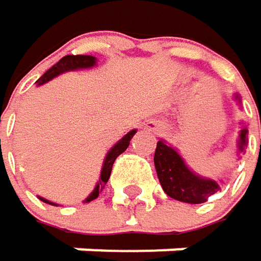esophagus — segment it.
Masks as SVG:
<instances>
[{"label":"esophagus","mask_w":261,"mask_h":261,"mask_svg":"<svg viewBox=\"0 0 261 261\" xmlns=\"http://www.w3.org/2000/svg\"><path fill=\"white\" fill-rule=\"evenodd\" d=\"M146 129H149V130H156L158 129V126H156V123L155 121H149V123H146V126H144Z\"/></svg>","instance_id":"1"}]
</instances>
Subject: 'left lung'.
<instances>
[{"mask_svg":"<svg viewBox=\"0 0 261 261\" xmlns=\"http://www.w3.org/2000/svg\"><path fill=\"white\" fill-rule=\"evenodd\" d=\"M236 98H239V95H236ZM246 144L248 129L243 127L239 135V152H243ZM153 161L163 190L176 200L187 203H203L210 196L220 190V186L216 181L202 178L192 172L181 155L164 140L156 143Z\"/></svg>","mask_w":261,"mask_h":261,"instance_id":"obj_1","label":"left lung"}]
</instances>
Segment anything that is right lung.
I'll use <instances>...</instances> for the list:
<instances>
[{
  "mask_svg": "<svg viewBox=\"0 0 261 261\" xmlns=\"http://www.w3.org/2000/svg\"><path fill=\"white\" fill-rule=\"evenodd\" d=\"M95 62H97V59H95L94 56H82V55H77V56H65V58H62L56 65L51 66L42 77H39L36 83H38V85H44V83H47L48 80L58 77V75L62 74V72L74 71V69H83V68H91V66L95 65ZM135 134H137L135 129L130 130V132H127V134H126V135H124V137H123V138H121L109 152H108V155H106V158H105V161H103L100 179H98L95 189L92 190V193L85 199V202H91V200H94L95 197H98V193L105 189V186H106V182H108V179H109V176H111V170H112V166H114L117 156L121 155V153L127 149L129 141L132 140V137H134ZM39 199H41L42 202H45V203L55 205L53 202H50V200H47V199H44V197H39Z\"/></svg>",
  "mask_w": 261,
  "mask_h": 261,
  "instance_id": "1",
  "label": "right lung"
}]
</instances>
